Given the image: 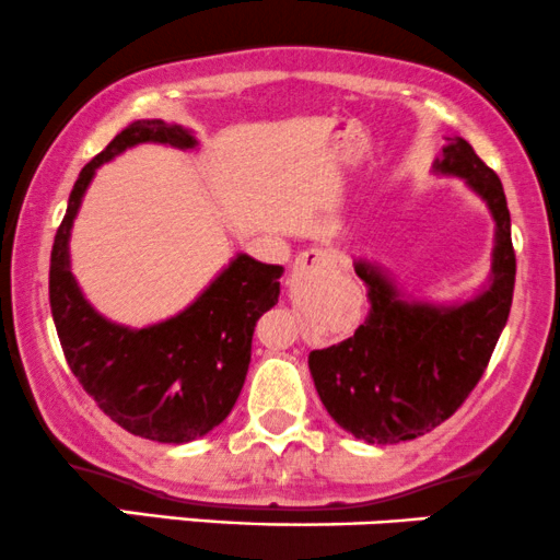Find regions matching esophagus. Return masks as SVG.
<instances>
[{
	"mask_svg": "<svg viewBox=\"0 0 560 560\" xmlns=\"http://www.w3.org/2000/svg\"><path fill=\"white\" fill-rule=\"evenodd\" d=\"M331 255L326 250H318V247H310V250L300 253V258L294 260V273L305 271V268H318V266H328Z\"/></svg>",
	"mask_w": 560,
	"mask_h": 560,
	"instance_id": "esophagus-1",
	"label": "esophagus"
}]
</instances>
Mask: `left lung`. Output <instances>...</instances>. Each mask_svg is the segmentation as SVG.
I'll list each match as a JSON object with an SVG mask.
<instances>
[{
  "mask_svg": "<svg viewBox=\"0 0 560 560\" xmlns=\"http://www.w3.org/2000/svg\"><path fill=\"white\" fill-rule=\"evenodd\" d=\"M433 172L459 177L495 221L490 276L462 302L417 300L373 260H354L370 313L354 336L307 357L310 375L336 425L365 443H401L430 433L462 407L482 378L509 320L516 255L503 185L464 138H446Z\"/></svg>",
  "mask_w": 560,
  "mask_h": 560,
  "instance_id": "left-lung-1",
  "label": "left lung"
}]
</instances>
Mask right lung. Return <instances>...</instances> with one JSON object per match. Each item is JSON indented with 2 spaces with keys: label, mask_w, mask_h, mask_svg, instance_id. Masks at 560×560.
Wrapping results in <instances>:
<instances>
[{
  "label": "right lung",
  "mask_w": 560,
  "mask_h": 560,
  "mask_svg": "<svg viewBox=\"0 0 560 560\" xmlns=\"http://www.w3.org/2000/svg\"><path fill=\"white\" fill-rule=\"evenodd\" d=\"M161 143L190 151L192 130L164 119L127 125L88 161L67 200L49 268V302L59 345L85 394L127 433L190 443L226 420L237 401L255 323L279 302L281 266L237 253L182 313L145 328L114 323L85 300L70 268V234L96 170L127 148Z\"/></svg>",
  "instance_id": "right-lung-1"
}]
</instances>
